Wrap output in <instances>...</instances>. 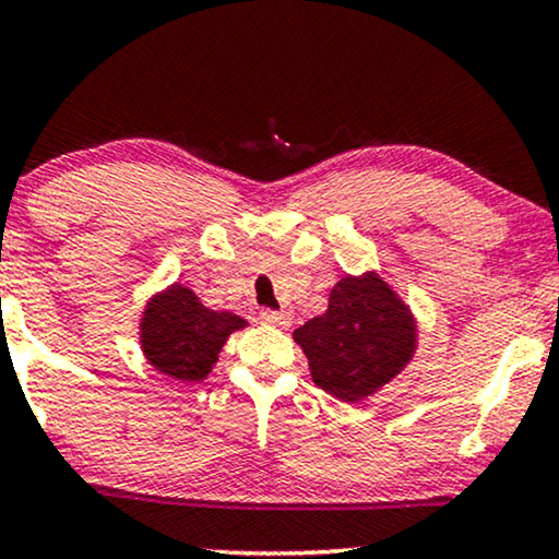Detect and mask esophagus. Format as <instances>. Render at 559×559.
<instances>
[{"label": "esophagus", "instance_id": "1", "mask_svg": "<svg viewBox=\"0 0 559 559\" xmlns=\"http://www.w3.org/2000/svg\"><path fill=\"white\" fill-rule=\"evenodd\" d=\"M260 320H263L265 324H273V328H281V330L292 328V314L275 312V309H263V312H260Z\"/></svg>", "mask_w": 559, "mask_h": 559}]
</instances>
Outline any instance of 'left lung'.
I'll list each match as a JSON object with an SVG mask.
<instances>
[{
    "mask_svg": "<svg viewBox=\"0 0 559 559\" xmlns=\"http://www.w3.org/2000/svg\"><path fill=\"white\" fill-rule=\"evenodd\" d=\"M312 381L343 402H361L390 384L418 350V322L377 271L343 275L328 312L294 330Z\"/></svg>",
    "mask_w": 559,
    "mask_h": 559,
    "instance_id": "obj_1",
    "label": "left lung"
}]
</instances>
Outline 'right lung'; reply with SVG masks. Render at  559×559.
I'll return each mask as SVG.
<instances>
[{
  "mask_svg": "<svg viewBox=\"0 0 559 559\" xmlns=\"http://www.w3.org/2000/svg\"><path fill=\"white\" fill-rule=\"evenodd\" d=\"M242 328L247 320L239 314L209 309L193 288L173 284L146 301L139 341L144 358L159 373L195 384L214 369L231 332Z\"/></svg>",
  "mask_w": 559,
  "mask_h": 559,
  "instance_id": "add662e5",
  "label": "right lung"
}]
</instances>
